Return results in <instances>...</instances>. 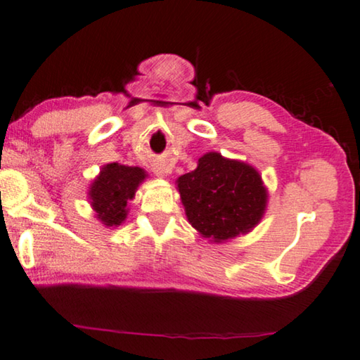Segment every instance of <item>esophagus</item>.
<instances>
[{"label":"esophagus","instance_id":"esophagus-1","mask_svg":"<svg viewBox=\"0 0 360 360\" xmlns=\"http://www.w3.org/2000/svg\"><path fill=\"white\" fill-rule=\"evenodd\" d=\"M153 173H155L158 178H165V176H168L169 168L167 167V165L157 162V163H153Z\"/></svg>","mask_w":360,"mask_h":360}]
</instances>
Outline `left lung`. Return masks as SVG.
I'll return each instance as SVG.
<instances>
[{"instance_id":"1","label":"left lung","mask_w":360,"mask_h":360,"mask_svg":"<svg viewBox=\"0 0 360 360\" xmlns=\"http://www.w3.org/2000/svg\"><path fill=\"white\" fill-rule=\"evenodd\" d=\"M176 184L192 227L213 242L250 232L266 211L267 191L258 171L218 152L205 153Z\"/></svg>"}]
</instances>
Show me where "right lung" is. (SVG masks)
<instances>
[{
  "label": "right lung",
  "mask_w": 360,
  "mask_h": 360,
  "mask_svg": "<svg viewBox=\"0 0 360 360\" xmlns=\"http://www.w3.org/2000/svg\"><path fill=\"white\" fill-rule=\"evenodd\" d=\"M146 176V171L139 167H124L120 163L105 165L88 192L96 218L107 227L122 224L128 214V202L133 200Z\"/></svg>",
  "instance_id": "1"
}]
</instances>
